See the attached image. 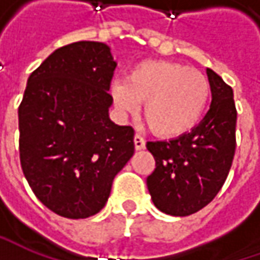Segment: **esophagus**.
Wrapping results in <instances>:
<instances>
[{"label": "esophagus", "instance_id": "obj_1", "mask_svg": "<svg viewBox=\"0 0 260 260\" xmlns=\"http://www.w3.org/2000/svg\"><path fill=\"white\" fill-rule=\"evenodd\" d=\"M146 146V140L142 137L140 135H136L135 136V147L136 150H142V149H145Z\"/></svg>", "mask_w": 260, "mask_h": 260}]
</instances>
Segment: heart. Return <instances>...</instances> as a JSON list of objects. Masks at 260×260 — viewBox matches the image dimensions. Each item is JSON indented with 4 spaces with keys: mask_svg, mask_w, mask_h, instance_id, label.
<instances>
[{
    "mask_svg": "<svg viewBox=\"0 0 260 260\" xmlns=\"http://www.w3.org/2000/svg\"><path fill=\"white\" fill-rule=\"evenodd\" d=\"M210 96L211 86L203 72L168 60L140 62L124 82L113 86L115 107L127 114L143 103V117L160 137H179L195 128Z\"/></svg>",
    "mask_w": 260,
    "mask_h": 260,
    "instance_id": "1",
    "label": "heart"
}]
</instances>
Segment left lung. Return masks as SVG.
<instances>
[{"instance_id": "left-lung-1", "label": "left lung", "mask_w": 260, "mask_h": 260, "mask_svg": "<svg viewBox=\"0 0 260 260\" xmlns=\"http://www.w3.org/2000/svg\"><path fill=\"white\" fill-rule=\"evenodd\" d=\"M207 76L213 100L201 123L169 142L146 145L156 162L146 179L147 189L165 214L185 217L210 204L233 164L237 120L233 89L210 68Z\"/></svg>"}]
</instances>
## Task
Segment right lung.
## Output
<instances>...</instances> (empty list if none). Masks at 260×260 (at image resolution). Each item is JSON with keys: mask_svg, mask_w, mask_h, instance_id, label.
<instances>
[{"mask_svg": "<svg viewBox=\"0 0 260 260\" xmlns=\"http://www.w3.org/2000/svg\"><path fill=\"white\" fill-rule=\"evenodd\" d=\"M115 66L105 43L59 47L28 76L18 107L23 174L36 197L66 218L101 211L135 153L133 127L108 117Z\"/></svg>", "mask_w": 260, "mask_h": 260, "instance_id": "1", "label": "right lung"}]
</instances>
